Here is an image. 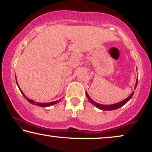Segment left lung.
Masks as SVG:
<instances>
[{
	"label": "left lung",
	"mask_w": 152,
	"mask_h": 152,
	"mask_svg": "<svg viewBox=\"0 0 152 152\" xmlns=\"http://www.w3.org/2000/svg\"><path fill=\"white\" fill-rule=\"evenodd\" d=\"M137 82H138V78L137 79V83H136V85H135V88L136 87H137ZM134 93V91L132 92V94H131V95L129 96L128 97V98H126V99H124V100H123L122 102H118L117 104H111V105H103V104H98V103L95 102L94 100H92L90 98L89 96L88 95V94L86 93V97L88 98V101L91 103L92 104H94V106H96L97 108L99 109H102V110H104V111H111V110H115V109H117L118 108L121 107L122 106L124 105L125 104H126V102H128L130 100L131 98L132 97V96H133V94Z\"/></svg>",
	"instance_id": "obj_1"
}]
</instances>
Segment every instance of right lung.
Returning <instances> with one entry per match:
<instances>
[{
    "label": "right lung",
    "instance_id": "right-lung-1",
    "mask_svg": "<svg viewBox=\"0 0 152 152\" xmlns=\"http://www.w3.org/2000/svg\"><path fill=\"white\" fill-rule=\"evenodd\" d=\"M15 79H16V77H15ZM17 84H18V83H17ZM19 88V87H18ZM19 89H20V88H19ZM20 92H21V94H23V96L24 97H25V98L27 99V101L29 103H31V104H34V105H36V106H42V107H47V106H52V105H53V104H57V103H58L59 102V101H56V102H50V103H38V102H35L34 101H33V100H31V99H28L27 97L26 96H25V94H24L23 93V91L21 90L20 89Z\"/></svg>",
    "mask_w": 152,
    "mask_h": 152
}]
</instances>
